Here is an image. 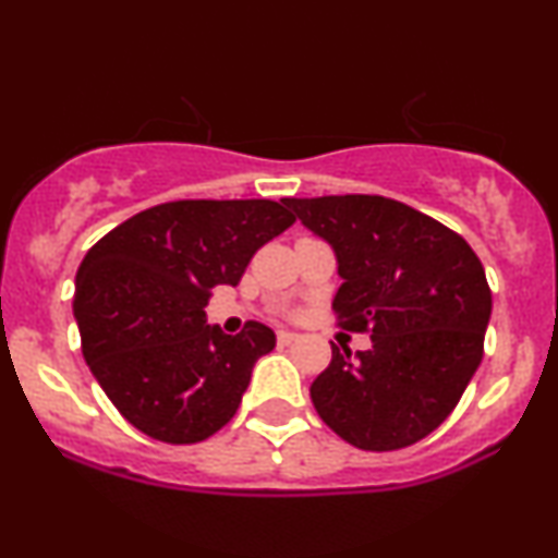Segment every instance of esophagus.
Masks as SVG:
<instances>
[{"label": "esophagus", "mask_w": 558, "mask_h": 558, "mask_svg": "<svg viewBox=\"0 0 558 558\" xmlns=\"http://www.w3.org/2000/svg\"><path fill=\"white\" fill-rule=\"evenodd\" d=\"M299 332H291V330H278V343L280 345H291V343H296L299 341Z\"/></svg>", "instance_id": "obj_1"}]
</instances>
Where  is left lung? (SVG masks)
Wrapping results in <instances>:
<instances>
[{"label": "left lung", "instance_id": "left-lung-1", "mask_svg": "<svg viewBox=\"0 0 558 558\" xmlns=\"http://www.w3.org/2000/svg\"><path fill=\"white\" fill-rule=\"evenodd\" d=\"M330 243L343 278L338 325L367 330V351L332 343L310 396L330 430L364 451H396L453 412L483 362L493 299L462 235L386 196L283 198Z\"/></svg>", "mask_w": 558, "mask_h": 558}]
</instances>
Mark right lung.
<instances>
[{"instance_id": "obj_1", "label": "right lung", "mask_w": 558, "mask_h": 558, "mask_svg": "<svg viewBox=\"0 0 558 558\" xmlns=\"http://www.w3.org/2000/svg\"><path fill=\"white\" fill-rule=\"evenodd\" d=\"M270 198H183L133 215L83 257L73 315L83 356L118 412L165 444L228 425L275 332L207 325L213 288L239 286L257 248L293 226Z\"/></svg>"}]
</instances>
